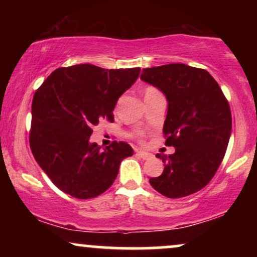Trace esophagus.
Listing matches in <instances>:
<instances>
[{"label":"esophagus","mask_w":257,"mask_h":257,"mask_svg":"<svg viewBox=\"0 0 257 257\" xmlns=\"http://www.w3.org/2000/svg\"><path fill=\"white\" fill-rule=\"evenodd\" d=\"M137 157H139L140 159H143V160H149L152 158V154H150L147 152H143V151H138V152H137Z\"/></svg>","instance_id":"obj_1"}]
</instances>
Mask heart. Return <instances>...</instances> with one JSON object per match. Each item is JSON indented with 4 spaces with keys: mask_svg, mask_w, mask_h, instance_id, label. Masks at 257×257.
<instances>
[{
    "mask_svg": "<svg viewBox=\"0 0 257 257\" xmlns=\"http://www.w3.org/2000/svg\"><path fill=\"white\" fill-rule=\"evenodd\" d=\"M157 93H159V90L156 89L154 86H146L145 89H144V97H145V99L146 98L154 96V94H157Z\"/></svg>",
    "mask_w": 257,
    "mask_h": 257,
    "instance_id": "1",
    "label": "heart"
}]
</instances>
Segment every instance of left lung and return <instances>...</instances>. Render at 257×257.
<instances>
[{
	"instance_id": "obj_1",
	"label": "left lung",
	"mask_w": 257,
	"mask_h": 257,
	"mask_svg": "<svg viewBox=\"0 0 257 257\" xmlns=\"http://www.w3.org/2000/svg\"><path fill=\"white\" fill-rule=\"evenodd\" d=\"M140 78L166 96L165 145L175 147L168 157L157 154L165 168L150 184L171 199L191 195L212 180L226 154L231 132L227 98L208 71L181 63L143 69Z\"/></svg>"
}]
</instances>
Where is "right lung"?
Segmentation results:
<instances>
[{
    "label": "right lung",
    "mask_w": 257,
    "mask_h": 257,
    "mask_svg": "<svg viewBox=\"0 0 257 257\" xmlns=\"http://www.w3.org/2000/svg\"><path fill=\"white\" fill-rule=\"evenodd\" d=\"M140 69L78 64L56 69L34 94L29 143L56 187L76 199H92L111 187L119 165L133 154L125 142L101 149L90 142L93 126L114 121L119 97Z\"/></svg>",
    "instance_id": "add662e5"
}]
</instances>
